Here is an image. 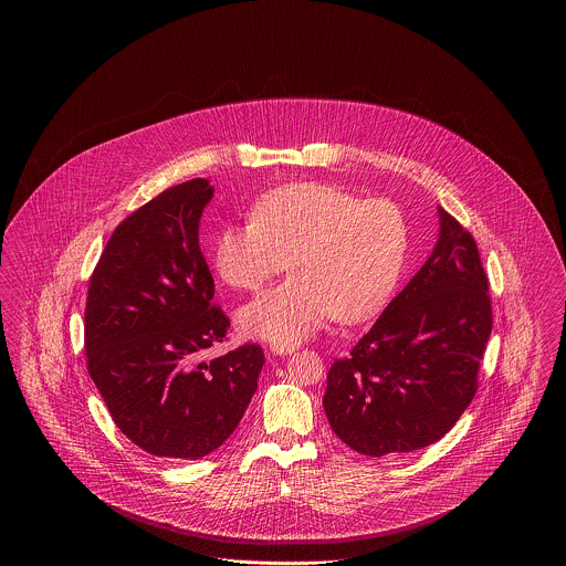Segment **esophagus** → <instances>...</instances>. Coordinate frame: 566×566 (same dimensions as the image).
Wrapping results in <instances>:
<instances>
[{"label": "esophagus", "instance_id": "esophagus-1", "mask_svg": "<svg viewBox=\"0 0 566 566\" xmlns=\"http://www.w3.org/2000/svg\"><path fill=\"white\" fill-rule=\"evenodd\" d=\"M270 350L273 354H291V352L295 350V344H271Z\"/></svg>", "mask_w": 566, "mask_h": 566}]
</instances>
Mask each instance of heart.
<instances>
[{
	"instance_id": "heart-1",
	"label": "heart",
	"mask_w": 566,
	"mask_h": 566,
	"mask_svg": "<svg viewBox=\"0 0 566 566\" xmlns=\"http://www.w3.org/2000/svg\"><path fill=\"white\" fill-rule=\"evenodd\" d=\"M252 220L224 224L214 242L220 277L254 293L289 268L293 275L238 314L243 335L296 344L326 318L360 323L392 295L409 245L405 212L390 199H360L323 182L265 192Z\"/></svg>"
}]
</instances>
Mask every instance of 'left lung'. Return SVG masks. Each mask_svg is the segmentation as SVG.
<instances>
[{
    "label": "left lung",
    "mask_w": 566,
    "mask_h": 566,
    "mask_svg": "<svg viewBox=\"0 0 566 566\" xmlns=\"http://www.w3.org/2000/svg\"><path fill=\"white\" fill-rule=\"evenodd\" d=\"M429 261L326 376L335 434L365 457L403 454L450 431L478 392L492 303L478 243L439 210Z\"/></svg>",
    "instance_id": "8db88e82"
}]
</instances>
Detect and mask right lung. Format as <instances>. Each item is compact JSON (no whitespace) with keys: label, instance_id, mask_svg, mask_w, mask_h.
<instances>
[{"label":"right lung","instance_id":"obj_1","mask_svg":"<svg viewBox=\"0 0 566 566\" xmlns=\"http://www.w3.org/2000/svg\"><path fill=\"white\" fill-rule=\"evenodd\" d=\"M208 180L169 187L112 233L88 282L86 369L114 424L153 457L197 460L238 429L265 354L243 344L214 360L229 318L199 245Z\"/></svg>","mask_w":566,"mask_h":566}]
</instances>
